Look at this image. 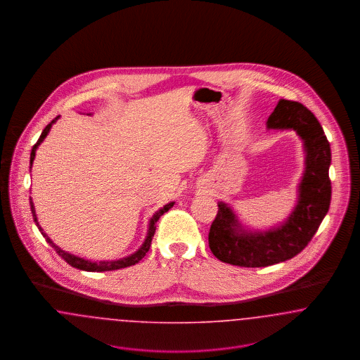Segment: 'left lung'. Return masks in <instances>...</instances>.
<instances>
[{"mask_svg":"<svg viewBox=\"0 0 360 360\" xmlns=\"http://www.w3.org/2000/svg\"><path fill=\"white\" fill-rule=\"evenodd\" d=\"M269 129H294L305 148V172L298 202L282 225L264 231H245L233 210L219 202L209 231V247L219 260L240 267H266L298 255L317 232L330 205V146L319 120L307 106L279 100L267 120Z\"/></svg>","mask_w":360,"mask_h":360,"instance_id":"1","label":"left lung"}]
</instances>
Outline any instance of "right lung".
I'll return each mask as SVG.
<instances>
[{"mask_svg": "<svg viewBox=\"0 0 360 360\" xmlns=\"http://www.w3.org/2000/svg\"><path fill=\"white\" fill-rule=\"evenodd\" d=\"M58 119H59V116L55 117V119L43 129V132H41V135L39 137V140L36 141V144L32 147L31 160H30V165H31V166H32V163H34V153H36L37 147L40 146V143L49 135V132H50V129H51L52 124L58 120ZM174 204H175V202H170V204L163 206L162 209H159V210L155 213L154 216H153V219L150 220V226H148L147 238L144 240L143 245L137 250L135 254H132V255H129V257H122V259H119V260H110V262H108V260H103V262H90V260H86L84 257H75V255H72V254H69V252L60 250L56 244H53V241L43 232L41 226L39 225L36 213H34V202H32V198H30V205H31V212H32V216H34V224L37 225L39 231H40L41 235L46 238L47 243H50V245L56 251V254L62 257V259H65V260L69 263L70 266H72V267H75V269H79V270H84V271H93V273H94V271L101 273V271L119 270V269H125V267H129V266H134V264L139 263L143 257H146V254L148 252V250H150V247H151V241H153V238H154L155 235V229H156L155 224H156V221L159 220V217H160L163 213H166L167 210L172 209Z\"/></svg>", "mask_w": 360, "mask_h": 360, "instance_id": "add662e5", "label": "right lung"}]
</instances>
